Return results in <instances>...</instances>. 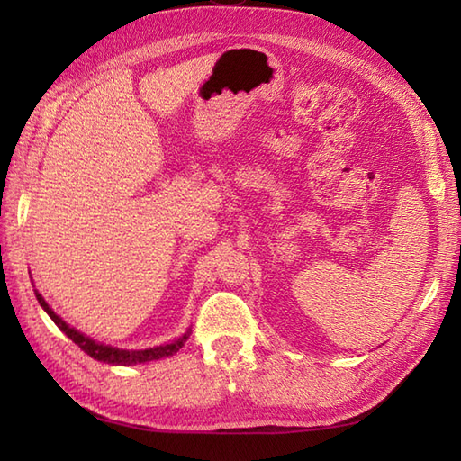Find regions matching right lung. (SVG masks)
Wrapping results in <instances>:
<instances>
[{
    "mask_svg": "<svg viewBox=\"0 0 461 461\" xmlns=\"http://www.w3.org/2000/svg\"><path fill=\"white\" fill-rule=\"evenodd\" d=\"M35 297L39 301V305L43 307V311L47 312L49 317L53 319L55 325L61 329L65 335L71 339L75 345H79L81 350H85L86 355L93 357L95 360H101V362H109V365H122V366H129V365H140V362H150V360H158V358H164V357H172L174 352H178L184 342L188 340L190 337V329L184 332V335L178 339L170 342V345H162V347H154V348H144V350H122V348H116V347H111V345H101V342H95L93 339L85 337L83 332L75 330L73 327H68L67 322L57 315V312L47 305V301L39 295V293L35 291Z\"/></svg>",
    "mask_w": 461,
    "mask_h": 461,
    "instance_id": "1",
    "label": "right lung"
}]
</instances>
